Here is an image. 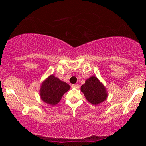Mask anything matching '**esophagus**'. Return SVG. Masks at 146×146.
Masks as SVG:
<instances>
[{"label": "esophagus", "instance_id": "esophagus-1", "mask_svg": "<svg viewBox=\"0 0 146 146\" xmlns=\"http://www.w3.org/2000/svg\"><path fill=\"white\" fill-rule=\"evenodd\" d=\"M72 87H73V88H80V85L78 84H73V85H72Z\"/></svg>", "mask_w": 146, "mask_h": 146}]
</instances>
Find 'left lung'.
Wrapping results in <instances>:
<instances>
[{
  "label": "left lung",
  "mask_w": 146,
  "mask_h": 146,
  "mask_svg": "<svg viewBox=\"0 0 146 146\" xmlns=\"http://www.w3.org/2000/svg\"><path fill=\"white\" fill-rule=\"evenodd\" d=\"M81 91L87 101L93 105H98L104 102L108 97V92L104 85L95 76H91L81 86Z\"/></svg>",
  "instance_id": "1"
}]
</instances>
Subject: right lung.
I'll list each match as a JSON object with an SVG mask.
<instances>
[{"instance_id":"obj_1","label":"right lung","mask_w":146,"mask_h":146,"mask_svg":"<svg viewBox=\"0 0 146 146\" xmlns=\"http://www.w3.org/2000/svg\"><path fill=\"white\" fill-rule=\"evenodd\" d=\"M69 85L53 74L49 75L41 84L40 95L41 100L51 106L58 104L63 95L70 89Z\"/></svg>"}]
</instances>
